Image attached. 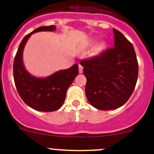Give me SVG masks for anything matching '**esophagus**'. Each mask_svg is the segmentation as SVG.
I'll use <instances>...</instances> for the list:
<instances>
[{
	"label": "esophagus",
	"instance_id": "obj_1",
	"mask_svg": "<svg viewBox=\"0 0 154 154\" xmlns=\"http://www.w3.org/2000/svg\"><path fill=\"white\" fill-rule=\"evenodd\" d=\"M83 67L81 66V65H79V72L83 73Z\"/></svg>",
	"mask_w": 154,
	"mask_h": 154
}]
</instances>
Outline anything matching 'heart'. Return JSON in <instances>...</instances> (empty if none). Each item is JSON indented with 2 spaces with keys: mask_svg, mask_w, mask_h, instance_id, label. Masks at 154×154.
Listing matches in <instances>:
<instances>
[{
  "mask_svg": "<svg viewBox=\"0 0 154 154\" xmlns=\"http://www.w3.org/2000/svg\"><path fill=\"white\" fill-rule=\"evenodd\" d=\"M104 48H105L104 43H100V44L98 45L97 46V48H96L95 53L96 54H99V53H100L101 51H103V50H104Z\"/></svg>",
  "mask_w": 154,
  "mask_h": 154,
  "instance_id": "1",
  "label": "heart"
}]
</instances>
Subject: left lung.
Instances as JSON below:
<instances>
[{
    "label": "left lung",
    "instance_id": "8db88e82",
    "mask_svg": "<svg viewBox=\"0 0 154 154\" xmlns=\"http://www.w3.org/2000/svg\"><path fill=\"white\" fill-rule=\"evenodd\" d=\"M113 32L114 47L80 62L87 80V99L100 110L123 106L134 91L139 74L133 45L119 30L113 29Z\"/></svg>",
    "mask_w": 154,
    "mask_h": 154
}]
</instances>
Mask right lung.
<instances>
[{"instance_id": "1", "label": "right lung", "mask_w": 154, "mask_h": 154, "mask_svg": "<svg viewBox=\"0 0 154 154\" xmlns=\"http://www.w3.org/2000/svg\"><path fill=\"white\" fill-rule=\"evenodd\" d=\"M54 25L39 27L27 34L20 43L13 63V77L15 87L24 103L33 109L53 112L59 109L64 103L68 87L79 72L78 65L66 70L56 71L47 77L31 75L23 63V51L31 35L40 31H54Z\"/></svg>"}]
</instances>
